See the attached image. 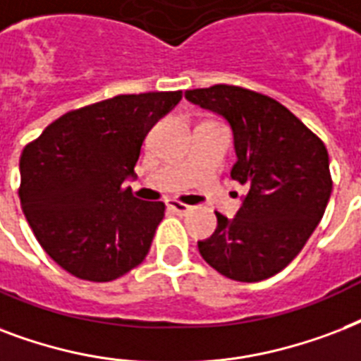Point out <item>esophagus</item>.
Returning a JSON list of instances; mask_svg holds the SVG:
<instances>
[{
  "label": "esophagus",
  "mask_w": 361,
  "mask_h": 361,
  "mask_svg": "<svg viewBox=\"0 0 361 361\" xmlns=\"http://www.w3.org/2000/svg\"><path fill=\"white\" fill-rule=\"evenodd\" d=\"M167 207L171 209L173 212H177V214H186V212H190L194 207L186 205V203H180V201H175V200H169L167 201Z\"/></svg>",
  "instance_id": "esophagus-1"
}]
</instances>
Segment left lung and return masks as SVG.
<instances>
[{
    "label": "left lung",
    "mask_w": 361,
    "mask_h": 361,
    "mask_svg": "<svg viewBox=\"0 0 361 361\" xmlns=\"http://www.w3.org/2000/svg\"><path fill=\"white\" fill-rule=\"evenodd\" d=\"M184 97L230 124L237 161L231 178L248 192L233 219L197 241L207 264L231 281L276 275L305 247L331 194L324 142L284 105L258 92L216 85Z\"/></svg>",
    "instance_id": "1"
}]
</instances>
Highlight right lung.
<instances>
[{"mask_svg":"<svg viewBox=\"0 0 361 361\" xmlns=\"http://www.w3.org/2000/svg\"><path fill=\"white\" fill-rule=\"evenodd\" d=\"M183 92L116 96L52 122L20 158V205L43 250L82 281L109 282L149 254L161 201H141L131 178L141 145Z\"/></svg>","mask_w":361,"mask_h":361,"instance_id":"add662e5","label":"right lung"}]
</instances>
